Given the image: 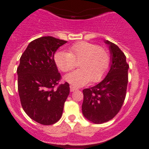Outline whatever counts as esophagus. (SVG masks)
Masks as SVG:
<instances>
[{"label": "esophagus", "mask_w": 149, "mask_h": 149, "mask_svg": "<svg viewBox=\"0 0 149 149\" xmlns=\"http://www.w3.org/2000/svg\"><path fill=\"white\" fill-rule=\"evenodd\" d=\"M76 90H77V88H76V87H74L72 85L70 86V91H71V92H73V91H76Z\"/></svg>", "instance_id": "1"}]
</instances>
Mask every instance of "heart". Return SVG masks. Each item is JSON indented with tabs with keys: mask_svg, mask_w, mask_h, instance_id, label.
<instances>
[{
	"mask_svg": "<svg viewBox=\"0 0 149 149\" xmlns=\"http://www.w3.org/2000/svg\"><path fill=\"white\" fill-rule=\"evenodd\" d=\"M54 60L58 68L68 72L76 67V70L65 76V80L71 85L79 87L91 81H100L107 72L110 65V55L104 47L86 42H80L69 47L68 52L58 51Z\"/></svg>",
	"mask_w": 149,
	"mask_h": 149,
	"instance_id": "heart-1",
	"label": "heart"
}]
</instances>
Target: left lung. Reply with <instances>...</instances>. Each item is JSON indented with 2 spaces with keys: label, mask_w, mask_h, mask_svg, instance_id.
<instances>
[{
  "label": "left lung",
  "mask_w": 149,
  "mask_h": 149,
  "mask_svg": "<svg viewBox=\"0 0 149 149\" xmlns=\"http://www.w3.org/2000/svg\"><path fill=\"white\" fill-rule=\"evenodd\" d=\"M110 52V66L106 77L100 83L83 90L82 113L95 124L112 120L121 109L126 95L129 65L126 57L114 43L105 40Z\"/></svg>",
  "instance_id": "1"
}]
</instances>
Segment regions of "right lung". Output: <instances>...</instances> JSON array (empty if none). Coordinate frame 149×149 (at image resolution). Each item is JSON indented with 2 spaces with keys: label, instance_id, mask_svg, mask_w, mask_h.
<instances>
[{
  "label": "right lung",
  "instance_id": "1",
  "mask_svg": "<svg viewBox=\"0 0 149 149\" xmlns=\"http://www.w3.org/2000/svg\"><path fill=\"white\" fill-rule=\"evenodd\" d=\"M66 42L49 36L33 40L22 54L17 68L18 91L22 108L31 119L45 125L61 119L70 93L67 82L55 88L61 74L54 55Z\"/></svg>",
  "mask_w": 149,
  "mask_h": 149
}]
</instances>
